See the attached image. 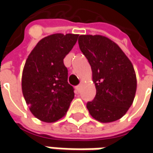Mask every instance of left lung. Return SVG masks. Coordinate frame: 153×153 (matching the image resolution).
<instances>
[{"label":"left lung","mask_w":153,"mask_h":153,"mask_svg":"<svg viewBox=\"0 0 153 153\" xmlns=\"http://www.w3.org/2000/svg\"><path fill=\"white\" fill-rule=\"evenodd\" d=\"M80 37L61 33L48 36L27 58L22 74V92L30 112L39 120L55 123L67 113L75 94L64 59Z\"/></svg>","instance_id":"8db88e82"}]
</instances>
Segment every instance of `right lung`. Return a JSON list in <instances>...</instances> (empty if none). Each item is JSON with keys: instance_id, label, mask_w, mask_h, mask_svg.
Returning <instances> with one entry per match:
<instances>
[{"instance_id": "right-lung-1", "label": "right lung", "mask_w": 153, "mask_h": 153, "mask_svg": "<svg viewBox=\"0 0 153 153\" xmlns=\"http://www.w3.org/2000/svg\"><path fill=\"white\" fill-rule=\"evenodd\" d=\"M79 48L91 66L96 94L87 103L92 117L100 123H111L126 114L137 88L132 64L122 56L120 48L102 36H81Z\"/></svg>"}]
</instances>
